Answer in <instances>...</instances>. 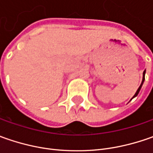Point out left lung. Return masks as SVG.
Returning a JSON list of instances; mask_svg holds the SVG:
<instances>
[{
  "instance_id": "8db88e82",
  "label": "left lung",
  "mask_w": 153,
  "mask_h": 153,
  "mask_svg": "<svg viewBox=\"0 0 153 153\" xmlns=\"http://www.w3.org/2000/svg\"><path fill=\"white\" fill-rule=\"evenodd\" d=\"M145 74H146V70H145L144 72H143V79H142V82H141V84H140V86L139 87V88H138V89H137V91H136V93L134 94V95L133 96V98L136 97V96L138 95L139 92H140V88H141V87H142V84H143V82H144V81H145ZM133 98H132V99H133Z\"/></svg>"
}]
</instances>
